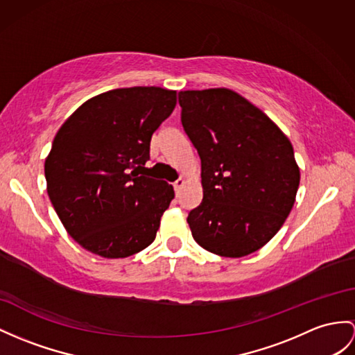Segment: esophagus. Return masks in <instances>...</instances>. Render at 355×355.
<instances>
[{
    "label": "esophagus",
    "instance_id": "34e87169",
    "mask_svg": "<svg viewBox=\"0 0 355 355\" xmlns=\"http://www.w3.org/2000/svg\"><path fill=\"white\" fill-rule=\"evenodd\" d=\"M184 179H178L175 184H173V188H175V191H176V194H179V191H180V188L184 187Z\"/></svg>",
    "mask_w": 355,
    "mask_h": 355
}]
</instances>
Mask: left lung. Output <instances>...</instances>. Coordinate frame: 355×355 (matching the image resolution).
<instances>
[{
  "instance_id": "1",
  "label": "left lung",
  "mask_w": 355,
  "mask_h": 355,
  "mask_svg": "<svg viewBox=\"0 0 355 355\" xmlns=\"http://www.w3.org/2000/svg\"><path fill=\"white\" fill-rule=\"evenodd\" d=\"M180 122L202 164L203 200L188 214L196 243L224 257L263 247L289 215L300 170L288 137L229 89L179 92Z\"/></svg>"
}]
</instances>
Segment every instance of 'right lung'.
<instances>
[{
  "label": "right lung",
  "mask_w": 355,
  "mask_h": 355,
  "mask_svg": "<svg viewBox=\"0 0 355 355\" xmlns=\"http://www.w3.org/2000/svg\"><path fill=\"white\" fill-rule=\"evenodd\" d=\"M176 107V92L129 87L84 102L57 132L45 161L48 196L89 252L128 257L153 243L175 197L146 175L150 138Z\"/></svg>",
  "instance_id": "obj_1"
}]
</instances>
